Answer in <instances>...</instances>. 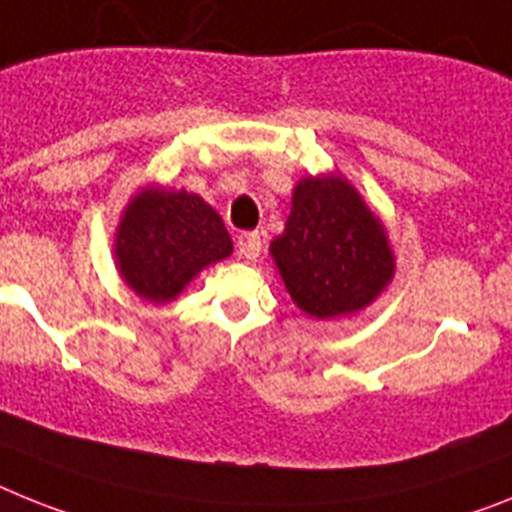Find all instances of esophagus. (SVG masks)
Here are the masks:
<instances>
[{"label": "esophagus", "mask_w": 512, "mask_h": 512, "mask_svg": "<svg viewBox=\"0 0 512 512\" xmlns=\"http://www.w3.org/2000/svg\"><path fill=\"white\" fill-rule=\"evenodd\" d=\"M260 249H263V242H260V234L257 231H244L236 239V252L244 260H257L260 257Z\"/></svg>", "instance_id": "1"}]
</instances>
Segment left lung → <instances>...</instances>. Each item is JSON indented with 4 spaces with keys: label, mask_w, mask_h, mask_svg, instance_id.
<instances>
[{
    "label": "left lung",
    "mask_w": 512,
    "mask_h": 512,
    "mask_svg": "<svg viewBox=\"0 0 512 512\" xmlns=\"http://www.w3.org/2000/svg\"><path fill=\"white\" fill-rule=\"evenodd\" d=\"M296 307L307 315H351L393 278L388 236L341 176L296 184L286 231L270 244Z\"/></svg>",
    "instance_id": "obj_1"
}]
</instances>
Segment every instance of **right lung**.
<instances>
[{"mask_svg":"<svg viewBox=\"0 0 512 512\" xmlns=\"http://www.w3.org/2000/svg\"><path fill=\"white\" fill-rule=\"evenodd\" d=\"M221 216L192 192L145 190L117 231L119 273L148 302H171L210 263L231 255Z\"/></svg>","mask_w":512,"mask_h":512,"instance_id":"right-lung-1","label":"right lung"}]
</instances>
